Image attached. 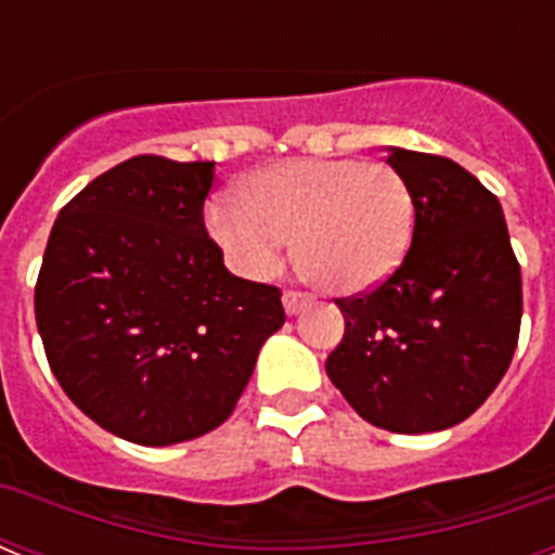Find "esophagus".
Listing matches in <instances>:
<instances>
[{
    "instance_id": "1",
    "label": "esophagus",
    "mask_w": 555,
    "mask_h": 555,
    "mask_svg": "<svg viewBox=\"0 0 555 555\" xmlns=\"http://www.w3.org/2000/svg\"><path fill=\"white\" fill-rule=\"evenodd\" d=\"M308 306H311V297H308V294H300V292L283 294V308H286L288 317H297V313L306 311Z\"/></svg>"
}]
</instances>
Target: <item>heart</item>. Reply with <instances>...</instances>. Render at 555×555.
<instances>
[{"mask_svg": "<svg viewBox=\"0 0 555 555\" xmlns=\"http://www.w3.org/2000/svg\"><path fill=\"white\" fill-rule=\"evenodd\" d=\"M242 202L205 210L214 242L244 278L278 272L288 238L302 272L331 294H364L389 281L414 235V197L389 164L297 158L263 166L242 185Z\"/></svg>", "mask_w": 555, "mask_h": 555, "instance_id": "b5f03b06", "label": "heart"}]
</instances>
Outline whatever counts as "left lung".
Masks as SVG:
<instances>
[{
	"label": "left lung",
	"mask_w": 555,
	"mask_h": 555,
	"mask_svg": "<svg viewBox=\"0 0 555 555\" xmlns=\"http://www.w3.org/2000/svg\"><path fill=\"white\" fill-rule=\"evenodd\" d=\"M414 197L409 255L384 286L336 300L345 338L325 370L375 428L464 423L512 364L522 278L500 199L450 158L389 146Z\"/></svg>",
	"instance_id": "8db88e82"
}]
</instances>
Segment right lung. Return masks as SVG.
Instances as JSON below:
<instances>
[{"label": "right lung", "instance_id": "1", "mask_svg": "<svg viewBox=\"0 0 555 555\" xmlns=\"http://www.w3.org/2000/svg\"><path fill=\"white\" fill-rule=\"evenodd\" d=\"M214 160L139 155L86 185L49 233L36 322L57 384L100 428L146 448L233 414L281 288L228 272L203 203Z\"/></svg>", "mask_w": 555, "mask_h": 555}]
</instances>
